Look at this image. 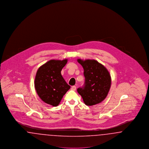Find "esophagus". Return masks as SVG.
I'll return each instance as SVG.
<instances>
[{
  "label": "esophagus",
  "mask_w": 149,
  "mask_h": 149,
  "mask_svg": "<svg viewBox=\"0 0 149 149\" xmlns=\"http://www.w3.org/2000/svg\"><path fill=\"white\" fill-rule=\"evenodd\" d=\"M71 89V90H72V91H76L77 87L75 86H72Z\"/></svg>",
  "instance_id": "esophagus-1"
}]
</instances>
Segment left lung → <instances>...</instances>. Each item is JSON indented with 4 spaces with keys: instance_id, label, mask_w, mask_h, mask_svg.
Here are the masks:
<instances>
[{
    "instance_id": "obj_1",
    "label": "left lung",
    "mask_w": 149,
    "mask_h": 149,
    "mask_svg": "<svg viewBox=\"0 0 149 149\" xmlns=\"http://www.w3.org/2000/svg\"><path fill=\"white\" fill-rule=\"evenodd\" d=\"M84 69L85 82L77 89L86 106L98 104L106 98L111 85V78L106 68L97 61L78 59Z\"/></svg>"
}]
</instances>
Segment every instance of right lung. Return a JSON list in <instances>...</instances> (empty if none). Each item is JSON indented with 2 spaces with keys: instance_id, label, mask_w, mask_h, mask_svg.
<instances>
[{
  "instance_id": "obj_1",
  "label": "right lung",
  "mask_w": 149,
  "mask_h": 149,
  "mask_svg": "<svg viewBox=\"0 0 149 149\" xmlns=\"http://www.w3.org/2000/svg\"><path fill=\"white\" fill-rule=\"evenodd\" d=\"M67 62V59L51 60L40 67L36 75L35 87L37 94L44 102L52 106H58L70 88L61 74Z\"/></svg>"
}]
</instances>
